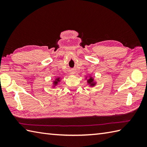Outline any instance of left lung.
I'll use <instances>...</instances> for the list:
<instances>
[{
    "mask_svg": "<svg viewBox=\"0 0 147 147\" xmlns=\"http://www.w3.org/2000/svg\"><path fill=\"white\" fill-rule=\"evenodd\" d=\"M88 83H89L91 84V85H92V86H93V85H94V84L93 83V79H92V78H90V79H89V80H88Z\"/></svg>",
    "mask_w": 147,
    "mask_h": 147,
    "instance_id": "8db88e82",
    "label": "left lung"
}]
</instances>
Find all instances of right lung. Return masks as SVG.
I'll use <instances>...</instances> for the list:
<instances>
[{
    "mask_svg": "<svg viewBox=\"0 0 147 147\" xmlns=\"http://www.w3.org/2000/svg\"><path fill=\"white\" fill-rule=\"evenodd\" d=\"M59 81V78H57V81H55V82H54V83L55 84V85H56V84H57V83H58Z\"/></svg>",
    "mask_w": 147,
    "mask_h": 147,
    "instance_id": "right-lung-1",
    "label": "right lung"
}]
</instances>
